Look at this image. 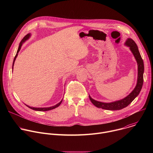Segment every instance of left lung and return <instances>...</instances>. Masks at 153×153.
I'll return each mask as SVG.
<instances>
[{"label": "left lung", "mask_w": 153, "mask_h": 153, "mask_svg": "<svg viewBox=\"0 0 153 153\" xmlns=\"http://www.w3.org/2000/svg\"><path fill=\"white\" fill-rule=\"evenodd\" d=\"M126 45L129 47L131 51L134 54L138 65V77L137 83L134 90L131 93L125 98L111 103H103L96 101L93 99L90 96V99L94 105L99 108H102L108 110H119L126 107L128 105L131 103L133 100L139 95L143 83V72H144V65L143 59L140 56L138 47L135 42L131 39H128L125 42Z\"/></svg>", "instance_id": "8db88e82"}]
</instances>
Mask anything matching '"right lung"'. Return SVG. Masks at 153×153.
Listing matches in <instances>:
<instances>
[{
  "mask_svg": "<svg viewBox=\"0 0 153 153\" xmlns=\"http://www.w3.org/2000/svg\"><path fill=\"white\" fill-rule=\"evenodd\" d=\"M30 34H28L27 35H26V36L23 38V39H22V40H21V42H20V44H19V48H18L17 51V54H16V55L15 56L14 59V60H13V65H14V61H15V60H16V57H17V56L18 53L19 52V51H20V48H21L22 45V43H23L25 40H27L30 37ZM62 100H61L59 103H57V105H54V106H51V107H48V108H34V107L29 106H28V105H27V106L28 108H30L32 109V110H33L39 111H49V110H53V109H54V108H56L58 107V106L60 105V103H62Z\"/></svg>",
  "mask_w": 153,
  "mask_h": 153,
  "instance_id": "add662e5",
  "label": "right lung"
}]
</instances>
